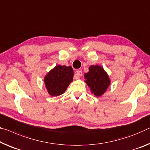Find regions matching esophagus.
Masks as SVG:
<instances>
[{"instance_id": "esophagus-1", "label": "esophagus", "mask_w": 150, "mask_h": 150, "mask_svg": "<svg viewBox=\"0 0 150 150\" xmlns=\"http://www.w3.org/2000/svg\"><path fill=\"white\" fill-rule=\"evenodd\" d=\"M82 75H83L82 71L81 70H77V71H76L75 74L74 75V78L75 79H79V77H81V76H82Z\"/></svg>"}]
</instances>
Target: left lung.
Returning <instances> with one entry per match:
<instances>
[{
  "label": "left lung",
  "mask_w": 150,
  "mask_h": 150,
  "mask_svg": "<svg viewBox=\"0 0 150 150\" xmlns=\"http://www.w3.org/2000/svg\"><path fill=\"white\" fill-rule=\"evenodd\" d=\"M85 83L90 87L92 93L96 96H101L108 89L110 84L108 75L101 67L92 65L89 69V72L85 74Z\"/></svg>",
  "instance_id": "1"
}]
</instances>
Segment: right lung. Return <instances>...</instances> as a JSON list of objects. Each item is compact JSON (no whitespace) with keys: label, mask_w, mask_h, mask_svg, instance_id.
I'll use <instances>...</instances> for the list:
<instances>
[{"label":"right lung","mask_w":150,"mask_h":150,"mask_svg":"<svg viewBox=\"0 0 150 150\" xmlns=\"http://www.w3.org/2000/svg\"><path fill=\"white\" fill-rule=\"evenodd\" d=\"M73 70L71 66L57 65L45 77V86L52 96H59L65 91L73 81Z\"/></svg>","instance_id":"1"}]
</instances>
